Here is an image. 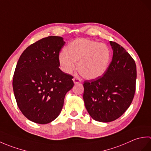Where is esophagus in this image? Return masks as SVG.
<instances>
[{
  "label": "esophagus",
  "instance_id": "esophagus-1",
  "mask_svg": "<svg viewBox=\"0 0 151 151\" xmlns=\"http://www.w3.org/2000/svg\"><path fill=\"white\" fill-rule=\"evenodd\" d=\"M73 82H74V83H75V84H77V83H79V82H81V79L78 78H76V77L74 78L73 79Z\"/></svg>",
  "mask_w": 151,
  "mask_h": 151
}]
</instances>
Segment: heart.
I'll use <instances>...</instances> for the list:
<instances>
[{
    "instance_id": "1",
    "label": "heart",
    "mask_w": 151,
    "mask_h": 151,
    "mask_svg": "<svg viewBox=\"0 0 151 151\" xmlns=\"http://www.w3.org/2000/svg\"><path fill=\"white\" fill-rule=\"evenodd\" d=\"M111 58V51L104 43L88 39H78L67 46L58 56L61 70L67 74L76 68L87 79L100 77L106 71Z\"/></svg>"
}]
</instances>
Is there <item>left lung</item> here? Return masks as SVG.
<instances>
[{
    "mask_svg": "<svg viewBox=\"0 0 151 151\" xmlns=\"http://www.w3.org/2000/svg\"><path fill=\"white\" fill-rule=\"evenodd\" d=\"M112 60L104 75L84 83L85 106L94 120L108 123L123 115L132 102L136 91V65L120 45L110 41Z\"/></svg>",
    "mask_w": 151,
    "mask_h": 151,
    "instance_id": "1",
    "label": "left lung"
}]
</instances>
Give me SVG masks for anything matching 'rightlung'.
Listing matches in <instances>:
<instances>
[{
  "label": "right lung",
  "instance_id": "1",
  "mask_svg": "<svg viewBox=\"0 0 151 151\" xmlns=\"http://www.w3.org/2000/svg\"><path fill=\"white\" fill-rule=\"evenodd\" d=\"M63 37L49 36L28 47L17 62L13 89L19 110L38 124L50 123L60 115L73 76L59 68Z\"/></svg>",
  "mask_w": 151,
  "mask_h": 151
}]
</instances>
